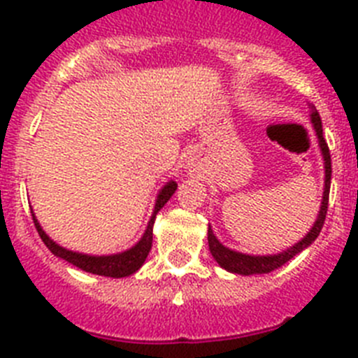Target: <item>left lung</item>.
<instances>
[{
  "instance_id": "left-lung-1",
  "label": "left lung",
  "mask_w": 358,
  "mask_h": 358,
  "mask_svg": "<svg viewBox=\"0 0 358 358\" xmlns=\"http://www.w3.org/2000/svg\"><path fill=\"white\" fill-rule=\"evenodd\" d=\"M310 122L314 125L315 136H317L319 148H321L322 161H324V192H322V201L321 208H319L317 218H315L314 226L310 227V231L303 236L297 243H294L292 248H287L285 251L276 252V255H245V252L233 251V249L226 248L222 243L218 242L217 236L213 235L211 226H208V245H210V252L213 256L217 264L222 268H226L227 273L233 274H242V276H251V274H267L274 268L281 267L289 260H292L294 256L305 251L310 243L314 242L319 236L324 224V217L328 211V195H330V181H331V159H330V150L328 145L322 138V125H321V116H319L317 109L314 106H310Z\"/></svg>"
}]
</instances>
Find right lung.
<instances>
[{
	"label": "right lung",
	"mask_w": 358,
	"mask_h": 358,
	"mask_svg": "<svg viewBox=\"0 0 358 358\" xmlns=\"http://www.w3.org/2000/svg\"><path fill=\"white\" fill-rule=\"evenodd\" d=\"M177 189L176 181H169L163 188L159 189L157 194L156 204H154V211H152V217L147 224V229H145L143 236L140 238V242L134 243L131 249L123 252H116V255H106V256H93V255H84V252H75L69 251V249L62 248L57 242H53L44 229L41 227L39 220L36 218L34 211H31V217H34V224H36V229L39 233L41 240L44 242V245L50 249L55 256L62 258V260L69 262L75 267L82 268L85 273L98 274V276H107V278H125L134 274L141 265L147 260L148 252L152 249V227H154V220H156V215L159 213L161 208L170 201Z\"/></svg>",
	"instance_id": "right-lung-1"
}]
</instances>
